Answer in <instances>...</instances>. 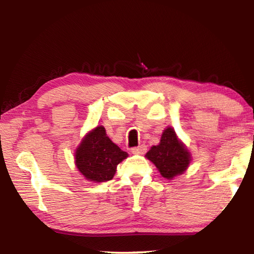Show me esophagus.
<instances>
[{
	"mask_svg": "<svg viewBox=\"0 0 254 254\" xmlns=\"http://www.w3.org/2000/svg\"><path fill=\"white\" fill-rule=\"evenodd\" d=\"M145 151H147V147H145L144 144H140V145H137V147H134L131 149V152L134 154H142Z\"/></svg>",
	"mask_w": 254,
	"mask_h": 254,
	"instance_id": "1",
	"label": "esophagus"
}]
</instances>
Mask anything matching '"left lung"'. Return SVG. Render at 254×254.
I'll return each mask as SVG.
<instances>
[{
	"instance_id": "left-lung-1",
	"label": "left lung",
	"mask_w": 254,
	"mask_h": 254,
	"mask_svg": "<svg viewBox=\"0 0 254 254\" xmlns=\"http://www.w3.org/2000/svg\"><path fill=\"white\" fill-rule=\"evenodd\" d=\"M145 157L156 165L162 177L167 179L183 174L190 161V154L178 140L173 127H167L163 131L160 143L153 145Z\"/></svg>"
}]
</instances>
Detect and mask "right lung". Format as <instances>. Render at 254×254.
Returning <instances> with one entry per match:
<instances>
[{"label": "right lung", "mask_w": 254, "mask_h": 254, "mask_svg": "<svg viewBox=\"0 0 254 254\" xmlns=\"http://www.w3.org/2000/svg\"><path fill=\"white\" fill-rule=\"evenodd\" d=\"M127 157L106 135L105 128L97 127L84 137L76 150V166L86 179L104 183L113 178L117 166Z\"/></svg>", "instance_id": "right-lung-1"}]
</instances>
